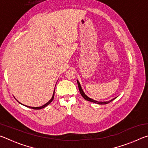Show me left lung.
<instances>
[{
	"label": "left lung",
	"mask_w": 148,
	"mask_h": 148,
	"mask_svg": "<svg viewBox=\"0 0 148 148\" xmlns=\"http://www.w3.org/2000/svg\"><path fill=\"white\" fill-rule=\"evenodd\" d=\"M77 85H78V88H79V91L80 94H81V95H82V96L84 97V99H86V100H87V101H90V102H94V103L99 104H108L109 102H112V101H113V100H114L115 99H116V98H114V99H113L110 100V101H106V102H99V101H95V100H93V99H90L89 97H87V95L84 93V91H83V90H82V87H81V86H80V84H79V82L77 81Z\"/></svg>",
	"instance_id": "8db88e82"
}]
</instances>
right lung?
Instances as JSON below:
<instances>
[{
    "instance_id": "add662e5",
    "label": "right lung",
    "mask_w": 148,
    "mask_h": 148,
    "mask_svg": "<svg viewBox=\"0 0 148 148\" xmlns=\"http://www.w3.org/2000/svg\"><path fill=\"white\" fill-rule=\"evenodd\" d=\"M54 95H55V91H54V92H53V96H52V98L49 100V101L47 102L46 104H45L44 105H43V106H40V107H30V106H27V107L31 108H32V109H34V110H40V109L44 108H45L46 106H47V105H48L49 104L51 103V102L52 101H53V99H54Z\"/></svg>"
}]
</instances>
